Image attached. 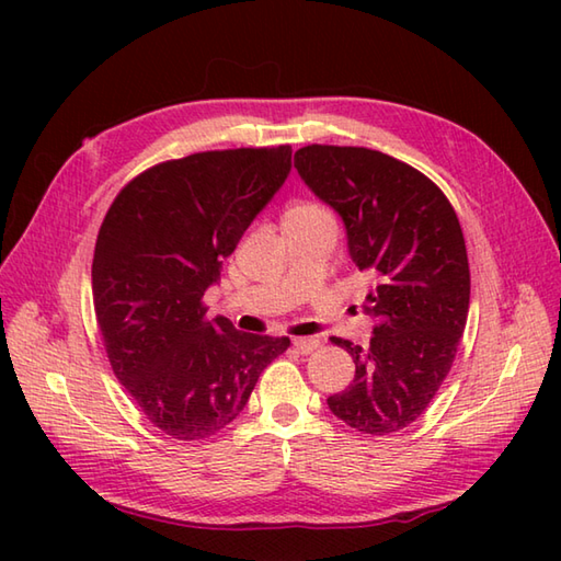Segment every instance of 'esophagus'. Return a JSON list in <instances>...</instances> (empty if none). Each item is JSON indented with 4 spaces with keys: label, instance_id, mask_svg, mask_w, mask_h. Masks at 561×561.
<instances>
[{
    "label": "esophagus",
    "instance_id": "1",
    "mask_svg": "<svg viewBox=\"0 0 561 561\" xmlns=\"http://www.w3.org/2000/svg\"><path fill=\"white\" fill-rule=\"evenodd\" d=\"M294 350L301 352V354H311L320 347V340L318 337H294Z\"/></svg>",
    "mask_w": 561,
    "mask_h": 561
}]
</instances>
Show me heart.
<instances>
[{"label":"heart","mask_w":561,"mask_h":561,"mask_svg":"<svg viewBox=\"0 0 561 561\" xmlns=\"http://www.w3.org/2000/svg\"><path fill=\"white\" fill-rule=\"evenodd\" d=\"M284 221H332L330 214L316 202H299L284 214Z\"/></svg>","instance_id":"b5f03b06"}]
</instances>
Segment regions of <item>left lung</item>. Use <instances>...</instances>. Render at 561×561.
<instances>
[{
  "mask_svg": "<svg viewBox=\"0 0 561 561\" xmlns=\"http://www.w3.org/2000/svg\"><path fill=\"white\" fill-rule=\"evenodd\" d=\"M308 190L340 214L350 257L371 274L364 313L376 318L354 380L328 398L362 434L386 436L420 416L448 376L468 320L470 267L446 195L412 165L364 147L311 145L294 153Z\"/></svg>",
  "mask_w": 561,
  "mask_h": 561,
  "instance_id": "obj_1",
  "label": "left lung"
}]
</instances>
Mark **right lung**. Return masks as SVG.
Wrapping results in <instances>:
<instances>
[{
	"label": "right lung",
	"mask_w": 561,
	"mask_h": 561,
	"mask_svg": "<svg viewBox=\"0 0 561 561\" xmlns=\"http://www.w3.org/2000/svg\"><path fill=\"white\" fill-rule=\"evenodd\" d=\"M289 171V147L190 153L137 175L101 224L91 279L105 352L147 420L178 440L231 424L289 347L207 320L202 304Z\"/></svg>",
	"instance_id": "1"
}]
</instances>
